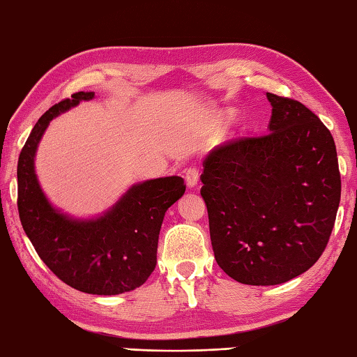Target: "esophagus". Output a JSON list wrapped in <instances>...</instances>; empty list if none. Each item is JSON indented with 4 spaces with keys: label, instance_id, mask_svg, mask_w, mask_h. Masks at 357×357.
<instances>
[{
    "label": "esophagus",
    "instance_id": "34e87169",
    "mask_svg": "<svg viewBox=\"0 0 357 357\" xmlns=\"http://www.w3.org/2000/svg\"><path fill=\"white\" fill-rule=\"evenodd\" d=\"M199 169L197 167H188L185 171V180H186V185L188 188H194L199 183Z\"/></svg>",
    "mask_w": 357,
    "mask_h": 357
}]
</instances>
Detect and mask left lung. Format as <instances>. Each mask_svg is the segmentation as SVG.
I'll list each match as a JSON object with an SVG mask.
<instances>
[{
  "mask_svg": "<svg viewBox=\"0 0 357 357\" xmlns=\"http://www.w3.org/2000/svg\"><path fill=\"white\" fill-rule=\"evenodd\" d=\"M266 95V135L213 149L200 176L214 258L228 277L250 286L286 283L311 268L340 202L331 132L298 100Z\"/></svg>",
  "mask_w": 357,
  "mask_h": 357,
  "instance_id": "1",
  "label": "left lung"
}]
</instances>
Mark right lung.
I'll return each mask as SVG.
<instances>
[{"label": "right lung", "mask_w": 357, "mask_h": 357, "mask_svg": "<svg viewBox=\"0 0 357 357\" xmlns=\"http://www.w3.org/2000/svg\"><path fill=\"white\" fill-rule=\"evenodd\" d=\"M93 98V91L74 93L37 121L18 158L17 204L24 233L57 278L85 294L116 295L144 284L153 272L165 213L186 185L177 176L146 180L96 219H73L56 210L36 176L37 147L52 118Z\"/></svg>", "instance_id": "right-lung-1"}]
</instances>
